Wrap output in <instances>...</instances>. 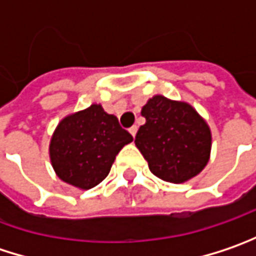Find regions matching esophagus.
I'll return each mask as SVG.
<instances>
[{
    "label": "esophagus",
    "mask_w": 256,
    "mask_h": 256,
    "mask_svg": "<svg viewBox=\"0 0 256 256\" xmlns=\"http://www.w3.org/2000/svg\"><path fill=\"white\" fill-rule=\"evenodd\" d=\"M128 132H130V134L134 138V136H136V133H138V126H132V128H128Z\"/></svg>",
    "instance_id": "esophagus-1"
}]
</instances>
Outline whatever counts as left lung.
Wrapping results in <instances>:
<instances>
[{
  "label": "left lung",
  "mask_w": 256,
  "mask_h": 256,
  "mask_svg": "<svg viewBox=\"0 0 256 256\" xmlns=\"http://www.w3.org/2000/svg\"><path fill=\"white\" fill-rule=\"evenodd\" d=\"M146 123L136 134V148L158 178L182 184L203 171L212 152V130L186 101L154 96L142 107Z\"/></svg>",
  "instance_id": "1"
}]
</instances>
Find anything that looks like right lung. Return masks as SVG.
Here are the masks:
<instances>
[{
    "instance_id": "right-lung-1",
    "label": "right lung",
    "mask_w": 256,
    "mask_h": 256,
    "mask_svg": "<svg viewBox=\"0 0 256 256\" xmlns=\"http://www.w3.org/2000/svg\"><path fill=\"white\" fill-rule=\"evenodd\" d=\"M133 140L117 117L101 104L68 114L53 132L49 158L54 174L69 186L90 190L110 172L116 155Z\"/></svg>"
}]
</instances>
